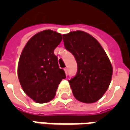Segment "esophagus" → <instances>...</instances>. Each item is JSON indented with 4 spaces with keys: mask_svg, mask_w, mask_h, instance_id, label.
Segmentation results:
<instances>
[{
    "mask_svg": "<svg viewBox=\"0 0 130 130\" xmlns=\"http://www.w3.org/2000/svg\"><path fill=\"white\" fill-rule=\"evenodd\" d=\"M64 70H65V74L67 75V74H68V69H67V68H65V69H64Z\"/></svg>",
    "mask_w": 130,
    "mask_h": 130,
    "instance_id": "1",
    "label": "esophagus"
}]
</instances>
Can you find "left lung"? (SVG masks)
<instances>
[{"label":"left lung","mask_w":130,"mask_h":130,"mask_svg":"<svg viewBox=\"0 0 130 130\" xmlns=\"http://www.w3.org/2000/svg\"><path fill=\"white\" fill-rule=\"evenodd\" d=\"M65 48L73 54L77 72L68 80L74 98L85 103H93L108 89L113 68L103 48L90 35L77 30L62 35Z\"/></svg>","instance_id":"obj_1"}]
</instances>
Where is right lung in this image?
<instances>
[{
  "instance_id": "obj_1",
  "label": "right lung",
  "mask_w": 130,
  "mask_h": 130,
  "mask_svg": "<svg viewBox=\"0 0 130 130\" xmlns=\"http://www.w3.org/2000/svg\"><path fill=\"white\" fill-rule=\"evenodd\" d=\"M61 40L62 35L58 32L43 30L28 40L20 56L19 80L26 94L37 103L51 100L60 82L66 77L54 54Z\"/></svg>"
}]
</instances>
